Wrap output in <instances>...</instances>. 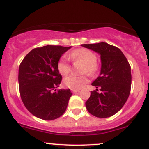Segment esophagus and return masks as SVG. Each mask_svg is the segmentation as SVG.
Masks as SVG:
<instances>
[{
    "label": "esophagus",
    "mask_w": 149,
    "mask_h": 149,
    "mask_svg": "<svg viewBox=\"0 0 149 149\" xmlns=\"http://www.w3.org/2000/svg\"><path fill=\"white\" fill-rule=\"evenodd\" d=\"M71 91H72V92H73V93H77V92H79L80 90H79V89H72Z\"/></svg>",
    "instance_id": "obj_1"
}]
</instances>
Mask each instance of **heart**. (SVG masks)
Segmentation results:
<instances>
[{
    "mask_svg": "<svg viewBox=\"0 0 149 149\" xmlns=\"http://www.w3.org/2000/svg\"><path fill=\"white\" fill-rule=\"evenodd\" d=\"M69 58L73 61H81L84 63L83 67L84 73L92 74L97 70V56L92 51L85 48L78 49L70 52ZM58 69L62 75H67L70 70V66L68 61L65 58H61L58 63ZM86 76H77L72 74L64 79V84L71 89H80L88 82Z\"/></svg>",
    "mask_w": 149,
    "mask_h": 149,
    "instance_id": "heart-1",
    "label": "heart"
}]
</instances>
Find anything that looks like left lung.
<instances>
[{"label": "left lung", "instance_id": "8db88e82", "mask_svg": "<svg viewBox=\"0 0 149 149\" xmlns=\"http://www.w3.org/2000/svg\"><path fill=\"white\" fill-rule=\"evenodd\" d=\"M82 47L100 54V76L91 85L100 88L101 93L91 91L86 102L90 114L97 118H109L121 109L129 97L131 86L130 65L123 52L106 42L84 44Z\"/></svg>", "mask_w": 149, "mask_h": 149}]
</instances>
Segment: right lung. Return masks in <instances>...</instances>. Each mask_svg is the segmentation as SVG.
I'll list each match as a JSON object with an SVG mask.
<instances>
[{
    "label": "right lung",
    "mask_w": 149,
    "mask_h": 149,
    "mask_svg": "<svg viewBox=\"0 0 149 149\" xmlns=\"http://www.w3.org/2000/svg\"><path fill=\"white\" fill-rule=\"evenodd\" d=\"M71 47L47 45L34 48L25 56L19 69L21 98L26 109L37 118L52 120L65 112L72 93L57 87L62 81L58 63Z\"/></svg>",
    "instance_id": "obj_1"
}]
</instances>
